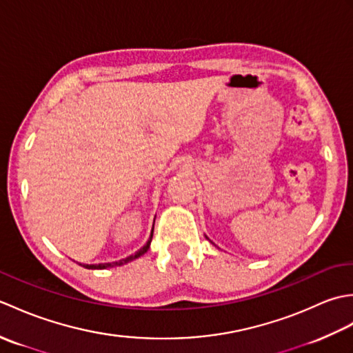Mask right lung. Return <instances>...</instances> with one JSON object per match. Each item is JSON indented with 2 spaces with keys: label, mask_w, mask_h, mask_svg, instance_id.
I'll return each mask as SVG.
<instances>
[{
  "label": "right lung",
  "mask_w": 353,
  "mask_h": 353,
  "mask_svg": "<svg viewBox=\"0 0 353 353\" xmlns=\"http://www.w3.org/2000/svg\"><path fill=\"white\" fill-rule=\"evenodd\" d=\"M152 236H153V232H152ZM152 236H150V239L147 241V244L142 247L141 250H138L137 253L134 254H132V256H129V258H125V259H121V261H118V262H108V264H95V265H83L85 268H89V270H103V268H108V267H115V265H124V264H127V262H130V261H133V259H137V258H139V256H142V254H144L147 250H148V247H150V243H152ZM81 265V264H80Z\"/></svg>",
  "instance_id": "add662e5"
}]
</instances>
